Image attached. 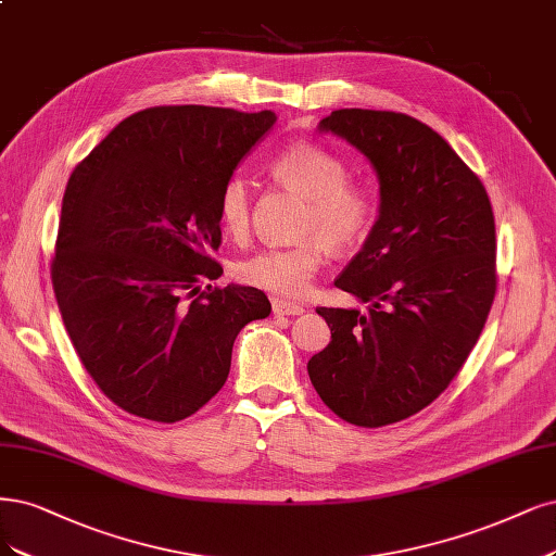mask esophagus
Segmentation results:
<instances>
[{
  "label": "esophagus",
  "instance_id": "1",
  "mask_svg": "<svg viewBox=\"0 0 556 556\" xmlns=\"http://www.w3.org/2000/svg\"><path fill=\"white\" fill-rule=\"evenodd\" d=\"M274 315H303L305 308L301 303L294 301H282V299H274Z\"/></svg>",
  "mask_w": 556,
  "mask_h": 556
}]
</instances>
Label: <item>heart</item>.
<instances>
[{"mask_svg": "<svg viewBox=\"0 0 556 556\" xmlns=\"http://www.w3.org/2000/svg\"><path fill=\"white\" fill-rule=\"evenodd\" d=\"M280 186L305 200L299 237L301 243L290 248H264V251L237 262L235 276L274 296L296 299L308 292L311 280L324 262V245L329 251H350L375 218V200L370 190L348 181V167L311 142L287 147L271 163ZM220 225L232 237H243L251 220V190L243 179H229L218 202Z\"/></svg>", "mask_w": 556, "mask_h": 556, "instance_id": "b5f03b06", "label": "heart"}]
</instances>
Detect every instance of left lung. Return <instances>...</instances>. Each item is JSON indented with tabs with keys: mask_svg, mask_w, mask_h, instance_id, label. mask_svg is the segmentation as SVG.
Segmentation results:
<instances>
[{
	"mask_svg": "<svg viewBox=\"0 0 556 556\" xmlns=\"http://www.w3.org/2000/svg\"><path fill=\"white\" fill-rule=\"evenodd\" d=\"M379 179V216L336 287L368 311L317 308L331 342L308 361L333 414L381 428L428 407L460 372L494 301V216L485 188L430 126L344 108L319 122Z\"/></svg>",
	"mask_w": 556,
	"mask_h": 556,
	"instance_id": "obj_1",
	"label": "left lung"
}]
</instances>
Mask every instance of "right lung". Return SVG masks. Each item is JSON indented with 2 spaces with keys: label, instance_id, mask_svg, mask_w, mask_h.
<instances>
[{
  "label": "right lung",
  "instance_id": "obj_1",
  "mask_svg": "<svg viewBox=\"0 0 556 556\" xmlns=\"http://www.w3.org/2000/svg\"><path fill=\"white\" fill-rule=\"evenodd\" d=\"M276 114L161 105L130 114L73 169L52 287L85 370L128 414L175 424L225 384L232 348L271 303L200 290L223 266L218 202Z\"/></svg>",
  "mask_w": 556,
  "mask_h": 556
}]
</instances>
